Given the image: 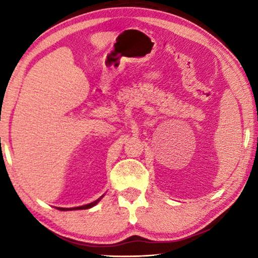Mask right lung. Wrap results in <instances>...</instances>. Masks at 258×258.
<instances>
[{
	"mask_svg": "<svg viewBox=\"0 0 258 258\" xmlns=\"http://www.w3.org/2000/svg\"><path fill=\"white\" fill-rule=\"evenodd\" d=\"M103 196L104 195H102L101 197H100L99 199H97V200H94V202H92V203H90V204H86V205H83V206H78V207H72V208H64V207H56V209H59V211H78V209H89V208H92L93 206H95V205H97L100 200H101L102 198H103Z\"/></svg>",
	"mask_w": 258,
	"mask_h": 258,
	"instance_id": "1",
	"label": "right lung"
}]
</instances>
